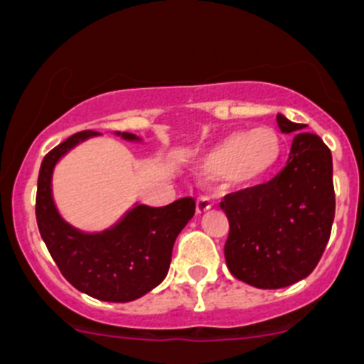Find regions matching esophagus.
Returning a JSON list of instances; mask_svg holds the SVG:
<instances>
[{"instance_id": "34e87169", "label": "esophagus", "mask_w": 364, "mask_h": 364, "mask_svg": "<svg viewBox=\"0 0 364 364\" xmlns=\"http://www.w3.org/2000/svg\"><path fill=\"white\" fill-rule=\"evenodd\" d=\"M210 210H212V201H210V198H206V196L198 198V201H196V213H198V215H203V213L210 212Z\"/></svg>"}]
</instances>
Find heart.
Listing matches in <instances>:
<instances>
[{
    "label": "heart",
    "instance_id": "obj_1",
    "mask_svg": "<svg viewBox=\"0 0 364 364\" xmlns=\"http://www.w3.org/2000/svg\"><path fill=\"white\" fill-rule=\"evenodd\" d=\"M284 151V138L273 127L233 131L203 156L199 171L206 179L230 178L237 185L251 186L277 171Z\"/></svg>",
    "mask_w": 364,
    "mask_h": 364
}]
</instances>
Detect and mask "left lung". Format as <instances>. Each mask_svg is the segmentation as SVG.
Returning <instances> with one entry per match:
<instances>
[{"mask_svg":"<svg viewBox=\"0 0 364 364\" xmlns=\"http://www.w3.org/2000/svg\"><path fill=\"white\" fill-rule=\"evenodd\" d=\"M294 134L287 165L271 181L228 193L224 257L230 273L259 289H280L314 271L331 239L336 212L332 154L307 125L277 117Z\"/></svg>","mask_w":364,"mask_h":364,"instance_id":"left-lung-1","label":"left lung"}]
</instances>
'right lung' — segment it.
<instances>
[{
	"mask_svg": "<svg viewBox=\"0 0 364 364\" xmlns=\"http://www.w3.org/2000/svg\"><path fill=\"white\" fill-rule=\"evenodd\" d=\"M93 136L98 132H77L44 156L37 179V226L57 267L75 289L102 301L125 304L147 294L166 277L172 247L196 213V201L183 198L161 208L134 205L114 226L98 233L73 228L53 203V168L66 152ZM117 136L140 141L131 132Z\"/></svg>",
	"mask_w": 364,
	"mask_h": 364,
	"instance_id": "right-lung-1",
	"label": "right lung"
}]
</instances>
